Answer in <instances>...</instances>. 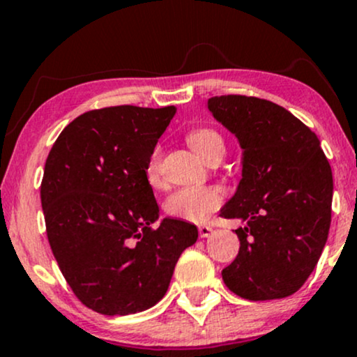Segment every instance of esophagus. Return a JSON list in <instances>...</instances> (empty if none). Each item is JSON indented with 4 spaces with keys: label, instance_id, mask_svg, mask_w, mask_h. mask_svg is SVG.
<instances>
[{
    "label": "esophagus",
    "instance_id": "obj_1",
    "mask_svg": "<svg viewBox=\"0 0 357 357\" xmlns=\"http://www.w3.org/2000/svg\"><path fill=\"white\" fill-rule=\"evenodd\" d=\"M198 230H199V236H202V238H208V236H210L213 233V228L208 227V225H202Z\"/></svg>",
    "mask_w": 357,
    "mask_h": 357
}]
</instances>
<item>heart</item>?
<instances>
[{
  "mask_svg": "<svg viewBox=\"0 0 357 357\" xmlns=\"http://www.w3.org/2000/svg\"><path fill=\"white\" fill-rule=\"evenodd\" d=\"M188 144L199 158L206 161L213 151L223 149V137L216 130L208 127L192 129L188 134ZM147 181L153 186L161 184V149L155 147L151 153L146 165ZM223 203V191L215 186H184L171 192L165 202V210L169 216L178 220L191 221V223H202L206 216L218 210Z\"/></svg>",
  "mask_w": 357,
  "mask_h": 357,
  "instance_id": "b5f03b06",
  "label": "heart"
}]
</instances>
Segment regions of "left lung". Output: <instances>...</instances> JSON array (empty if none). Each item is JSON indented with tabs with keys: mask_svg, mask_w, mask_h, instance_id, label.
<instances>
[{
	"mask_svg": "<svg viewBox=\"0 0 357 357\" xmlns=\"http://www.w3.org/2000/svg\"><path fill=\"white\" fill-rule=\"evenodd\" d=\"M208 110L238 139L241 179L220 210L240 250L221 277L248 301L296 294L317 265L331 227L333 171L312 130L265 99L221 96Z\"/></svg>",
	"mask_w": 357,
	"mask_h": 357,
	"instance_id": "8db88e82",
	"label": "left lung"
}]
</instances>
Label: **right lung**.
Segmentation results:
<instances>
[{
  "label": "right lung",
  "mask_w": 357,
  "mask_h": 357,
  "mask_svg": "<svg viewBox=\"0 0 357 357\" xmlns=\"http://www.w3.org/2000/svg\"><path fill=\"white\" fill-rule=\"evenodd\" d=\"M176 107L117 105L82 114L61 130L40 188L47 235L73 294L104 315L142 312L165 297L176 261L198 240L165 218L146 165Z\"/></svg>",
  "instance_id": "1"
}]
</instances>
